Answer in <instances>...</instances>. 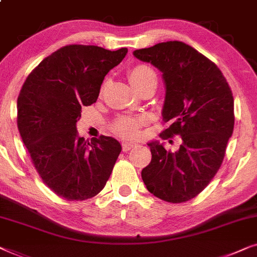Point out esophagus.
<instances>
[{"mask_svg": "<svg viewBox=\"0 0 257 257\" xmlns=\"http://www.w3.org/2000/svg\"><path fill=\"white\" fill-rule=\"evenodd\" d=\"M121 147H122V151H124V152H128L130 150H132L133 147H135V144H131V143H122V144H121Z\"/></svg>", "mask_w": 257, "mask_h": 257, "instance_id": "34e87169", "label": "esophagus"}]
</instances>
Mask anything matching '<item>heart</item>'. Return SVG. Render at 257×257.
Segmentation results:
<instances>
[{"instance_id": "1", "label": "heart", "mask_w": 257, "mask_h": 257, "mask_svg": "<svg viewBox=\"0 0 257 257\" xmlns=\"http://www.w3.org/2000/svg\"><path fill=\"white\" fill-rule=\"evenodd\" d=\"M127 76L130 82L137 90L143 89L147 85H157V73L151 66L146 64L132 65L128 69ZM105 87V83L101 86V91ZM145 125V119L142 117H131V115H121L112 122L111 130L115 136L120 137L124 140H133L139 137L140 128Z\"/></svg>"}]
</instances>
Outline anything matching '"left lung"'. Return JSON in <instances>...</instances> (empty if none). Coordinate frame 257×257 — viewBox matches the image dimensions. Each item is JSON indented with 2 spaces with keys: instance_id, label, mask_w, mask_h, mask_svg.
<instances>
[{
  "instance_id": "obj_1",
  "label": "left lung",
  "mask_w": 257,
  "mask_h": 257,
  "mask_svg": "<svg viewBox=\"0 0 257 257\" xmlns=\"http://www.w3.org/2000/svg\"><path fill=\"white\" fill-rule=\"evenodd\" d=\"M163 72L166 97L161 138L181 137L177 152L149 144L152 160L142 171L150 193L181 203L207 187L222 164L234 130V98L221 70L191 45L179 41L158 43L133 52Z\"/></svg>"
}]
</instances>
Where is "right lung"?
I'll return each mask as SVG.
<instances>
[{"instance_id":"right-lung-1","label":"right lung","mask_w":257,"mask_h":257,"mask_svg":"<svg viewBox=\"0 0 257 257\" xmlns=\"http://www.w3.org/2000/svg\"><path fill=\"white\" fill-rule=\"evenodd\" d=\"M127 49L70 44L45 57L17 98V127L31 163L55 194L69 201L96 196L121 151L114 138L77 136L82 106L96 103L106 73Z\"/></svg>"}]
</instances>
